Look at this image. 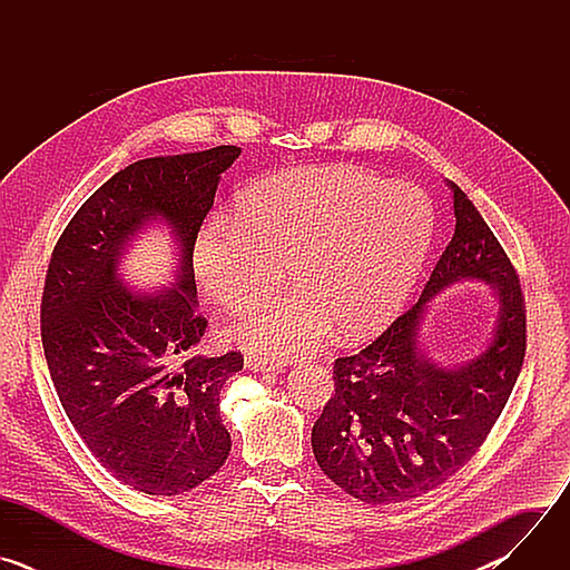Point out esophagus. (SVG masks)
I'll return each instance as SVG.
<instances>
[{"mask_svg":"<svg viewBox=\"0 0 570 570\" xmlns=\"http://www.w3.org/2000/svg\"><path fill=\"white\" fill-rule=\"evenodd\" d=\"M246 367L253 370V372H279L282 370V363L277 361H268V358H262V356H246Z\"/></svg>","mask_w":570,"mask_h":570,"instance_id":"esophagus-1","label":"esophagus"}]
</instances>
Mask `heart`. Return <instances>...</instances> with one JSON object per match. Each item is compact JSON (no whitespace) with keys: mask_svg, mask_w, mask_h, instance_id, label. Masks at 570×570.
<instances>
[{"mask_svg":"<svg viewBox=\"0 0 570 570\" xmlns=\"http://www.w3.org/2000/svg\"><path fill=\"white\" fill-rule=\"evenodd\" d=\"M435 212L424 189L352 167H302L243 189L229 218L194 243L205 293L225 311L253 306L286 264L293 288L234 322L227 343L271 358L317 352L341 330L361 336L413 288Z\"/></svg>","mask_w":570,"mask_h":570,"instance_id":"b5f03b06","label":"heart"}]
</instances>
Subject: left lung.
<instances>
[{
    "mask_svg": "<svg viewBox=\"0 0 570 570\" xmlns=\"http://www.w3.org/2000/svg\"><path fill=\"white\" fill-rule=\"evenodd\" d=\"M451 189L455 232L420 302L334 361L336 394L311 431L320 469L363 503L411 501L460 471L492 433L523 365L528 308L517 268L464 191ZM460 278L490 281L502 315L484 355L444 371L416 352V327L425 302Z\"/></svg>",
    "mask_w": 570,
    "mask_h": 570,
    "instance_id": "obj_1",
    "label": "left lung"
}]
</instances>
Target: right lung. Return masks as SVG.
Instances as JSON below:
<instances>
[{
  "mask_svg": "<svg viewBox=\"0 0 570 570\" xmlns=\"http://www.w3.org/2000/svg\"><path fill=\"white\" fill-rule=\"evenodd\" d=\"M238 146L148 157L101 185L71 216L49 259L40 336L76 433L124 484L185 494L229 455L220 390L240 352L191 356L207 332L196 313L194 243ZM155 215L181 240L177 288L135 296L116 279L122 243Z\"/></svg>",
  "mask_w": 570,
  "mask_h": 570,
  "instance_id": "obj_1",
  "label": "right lung"
}]
</instances>
